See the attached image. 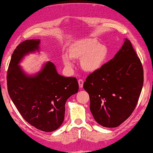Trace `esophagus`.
Masks as SVG:
<instances>
[{"label": "esophagus", "instance_id": "34e87169", "mask_svg": "<svg viewBox=\"0 0 153 153\" xmlns=\"http://www.w3.org/2000/svg\"><path fill=\"white\" fill-rule=\"evenodd\" d=\"M79 82V88H83V81L82 80V79H79L78 81Z\"/></svg>", "mask_w": 153, "mask_h": 153}]
</instances>
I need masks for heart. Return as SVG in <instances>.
<instances>
[{"mask_svg": "<svg viewBox=\"0 0 153 153\" xmlns=\"http://www.w3.org/2000/svg\"><path fill=\"white\" fill-rule=\"evenodd\" d=\"M72 58H81V65L87 72H94L101 68L108 55L107 48L103 44L98 43L95 39L86 38L73 44L69 51ZM64 64L72 67L73 63L69 56L65 54L62 56Z\"/></svg>", "mask_w": 153, "mask_h": 153, "instance_id": "b5f03b06", "label": "heart"}]
</instances>
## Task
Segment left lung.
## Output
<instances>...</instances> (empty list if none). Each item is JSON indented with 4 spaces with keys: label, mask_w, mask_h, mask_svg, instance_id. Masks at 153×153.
<instances>
[{
    "label": "left lung",
    "mask_w": 153,
    "mask_h": 153,
    "mask_svg": "<svg viewBox=\"0 0 153 153\" xmlns=\"http://www.w3.org/2000/svg\"><path fill=\"white\" fill-rule=\"evenodd\" d=\"M143 84V70L131 42L114 58L87 76L83 88L89 94L90 110L98 124L116 127L130 116Z\"/></svg>",
    "instance_id": "obj_1"
}]
</instances>
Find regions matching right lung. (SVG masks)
Wrapping results in <instances>:
<instances>
[{
    "label": "right lung",
    "mask_w": 153,
    "mask_h": 153,
    "mask_svg": "<svg viewBox=\"0 0 153 153\" xmlns=\"http://www.w3.org/2000/svg\"><path fill=\"white\" fill-rule=\"evenodd\" d=\"M40 40L26 39L12 53L8 67V93L22 116L29 124L43 131H55L65 118L66 101L79 91L74 77H65L56 66L47 62L39 72L30 76L21 66V60L29 53L39 49Z\"/></svg>",
    "instance_id": "add662e5"
}]
</instances>
